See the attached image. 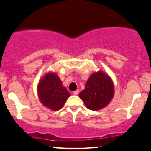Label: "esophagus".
Segmentation results:
<instances>
[{"instance_id": "1", "label": "esophagus", "mask_w": 151, "mask_h": 151, "mask_svg": "<svg viewBox=\"0 0 151 151\" xmlns=\"http://www.w3.org/2000/svg\"><path fill=\"white\" fill-rule=\"evenodd\" d=\"M78 93H79V91L76 90V91H73V94H74V95H77V94H78Z\"/></svg>"}]
</instances>
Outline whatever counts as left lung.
Here are the masks:
<instances>
[{
  "label": "left lung",
  "mask_w": 151,
  "mask_h": 151,
  "mask_svg": "<svg viewBox=\"0 0 151 151\" xmlns=\"http://www.w3.org/2000/svg\"><path fill=\"white\" fill-rule=\"evenodd\" d=\"M114 95V86L110 77L102 71L94 73L88 79L85 89L78 96L91 110H99L109 104Z\"/></svg>",
  "instance_id": "obj_1"
}]
</instances>
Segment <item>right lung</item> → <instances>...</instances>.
Returning <instances> with one entry per match:
<instances>
[{
    "label": "right lung",
    "mask_w": 151,
    "mask_h": 151,
    "mask_svg": "<svg viewBox=\"0 0 151 151\" xmlns=\"http://www.w3.org/2000/svg\"><path fill=\"white\" fill-rule=\"evenodd\" d=\"M37 91L41 104L54 111L60 110L70 96L67 89L63 86L60 78L51 72L41 78Z\"/></svg>",
    "instance_id": "add662e5"
}]
</instances>
